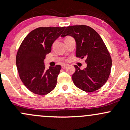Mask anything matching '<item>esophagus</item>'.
<instances>
[{"label": "esophagus", "mask_w": 130, "mask_h": 130, "mask_svg": "<svg viewBox=\"0 0 130 130\" xmlns=\"http://www.w3.org/2000/svg\"><path fill=\"white\" fill-rule=\"evenodd\" d=\"M67 65H61V67H62V69H65V68H67Z\"/></svg>", "instance_id": "34e87169"}]
</instances>
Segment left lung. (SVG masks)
<instances>
[{
	"label": "left lung",
	"instance_id": "8db88e82",
	"mask_svg": "<svg viewBox=\"0 0 130 130\" xmlns=\"http://www.w3.org/2000/svg\"><path fill=\"white\" fill-rule=\"evenodd\" d=\"M72 37L76 42V57L86 58L87 67L81 70L75 65L72 80L76 87L87 92L101 88L107 81L112 61L103 40L96 31L87 25L67 27L61 37Z\"/></svg>",
	"mask_w": 130,
	"mask_h": 130
}]
</instances>
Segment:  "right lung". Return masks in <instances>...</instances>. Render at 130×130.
Wrapping results in <instances>:
<instances>
[{
	"instance_id": "add662e5",
	"label": "right lung",
	"mask_w": 130,
	"mask_h": 130,
	"mask_svg": "<svg viewBox=\"0 0 130 130\" xmlns=\"http://www.w3.org/2000/svg\"><path fill=\"white\" fill-rule=\"evenodd\" d=\"M65 27H39L31 31L23 40L16 57L19 76L32 93L44 95L56 87L61 66L45 70L44 59L52 50V45Z\"/></svg>"
}]
</instances>
